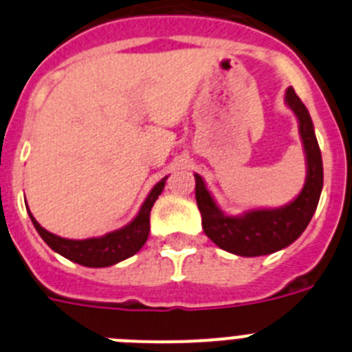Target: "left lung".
<instances>
[{"instance_id": "8db88e82", "label": "left lung", "mask_w": 352, "mask_h": 352, "mask_svg": "<svg viewBox=\"0 0 352 352\" xmlns=\"http://www.w3.org/2000/svg\"><path fill=\"white\" fill-rule=\"evenodd\" d=\"M285 102L300 121V133L309 167L303 190L291 204L278 210L248 211L243 217H226L211 199L203 178L195 174V201L203 217L204 232L217 247L236 256H266L289 247L307 229L321 197L322 158L312 120L292 88L285 93Z\"/></svg>"}]
</instances>
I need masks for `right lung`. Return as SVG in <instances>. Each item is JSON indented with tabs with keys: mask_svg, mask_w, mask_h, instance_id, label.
Here are the masks:
<instances>
[{
	"mask_svg": "<svg viewBox=\"0 0 352 352\" xmlns=\"http://www.w3.org/2000/svg\"><path fill=\"white\" fill-rule=\"evenodd\" d=\"M166 185V178L158 182L153 186V190L149 192L146 197L144 204H142L141 211L132 222L126 227L120 229V231L109 232V234L102 236V238H89V239H65L60 236L52 234V232L45 231L30 213L31 222L42 236V239L54 252L61 254L67 259L74 261L82 266H89V268H105V266H113V264L120 263V261L126 259V257L138 254L146 243L149 234V211L153 208L155 201L158 195L164 190Z\"/></svg>",
	"mask_w": 352,
	"mask_h": 352,
	"instance_id": "obj_1",
	"label": "right lung"
}]
</instances>
